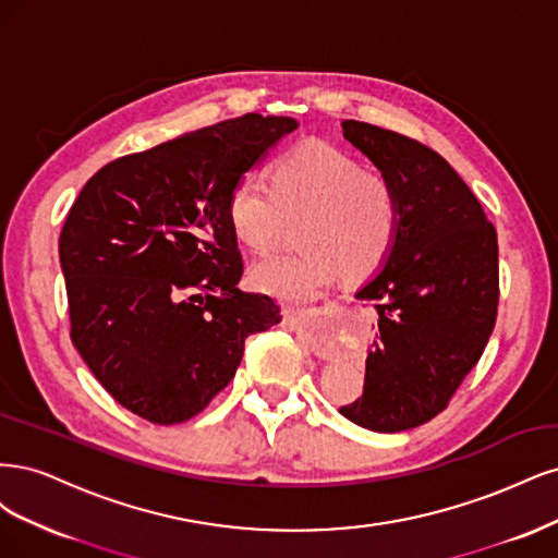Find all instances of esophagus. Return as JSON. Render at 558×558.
<instances>
[{
	"instance_id": "obj_1",
	"label": "esophagus",
	"mask_w": 558,
	"mask_h": 558,
	"mask_svg": "<svg viewBox=\"0 0 558 558\" xmlns=\"http://www.w3.org/2000/svg\"><path fill=\"white\" fill-rule=\"evenodd\" d=\"M282 322H284V325H290V327H299V325H303V315L294 308H282ZM315 350L325 352V348H322L319 340H315Z\"/></svg>"
}]
</instances>
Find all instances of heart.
Segmentation results:
<instances>
[{
    "mask_svg": "<svg viewBox=\"0 0 558 558\" xmlns=\"http://www.w3.org/2000/svg\"><path fill=\"white\" fill-rule=\"evenodd\" d=\"M301 218L299 253L266 257L250 271L259 292L290 303L313 301L340 271L348 280L375 274L399 241L403 204L387 175L322 141L280 155L271 181L250 171L229 190V227L255 253L274 250L287 222Z\"/></svg>",
    "mask_w": 558,
    "mask_h": 558,
    "instance_id": "obj_1",
    "label": "heart"
}]
</instances>
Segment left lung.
I'll use <instances>...</instances> for the list:
<instances>
[{"label":"left lung","mask_w":558,"mask_h":558,"mask_svg":"<svg viewBox=\"0 0 558 558\" xmlns=\"http://www.w3.org/2000/svg\"><path fill=\"white\" fill-rule=\"evenodd\" d=\"M343 136L399 187L403 220L387 264L356 299L377 313L364 393L340 408L377 430L426 424L480 362L498 313V239L477 196L424 143L345 120Z\"/></svg>","instance_id":"8db88e82"}]
</instances>
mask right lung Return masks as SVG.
<instances>
[{
	"label": "right lung",
	"mask_w": 558,
	"mask_h": 558,
	"mask_svg": "<svg viewBox=\"0 0 558 558\" xmlns=\"http://www.w3.org/2000/svg\"><path fill=\"white\" fill-rule=\"evenodd\" d=\"M296 120L247 113L101 167L60 233L71 340L101 387L153 424L192 420L233 380L250 333L282 319L239 290L227 220L239 178Z\"/></svg>",
	"instance_id": "right-lung-1"
}]
</instances>
